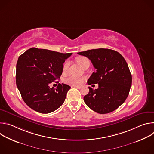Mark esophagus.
<instances>
[{
  "mask_svg": "<svg viewBox=\"0 0 154 154\" xmlns=\"http://www.w3.org/2000/svg\"><path fill=\"white\" fill-rule=\"evenodd\" d=\"M73 87L77 88V89H81L82 88V86H73Z\"/></svg>",
  "mask_w": 154,
  "mask_h": 154,
  "instance_id": "esophagus-1",
  "label": "esophagus"
}]
</instances>
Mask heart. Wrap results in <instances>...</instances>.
<instances>
[{"label": "heart", "mask_w": 154, "mask_h": 154, "mask_svg": "<svg viewBox=\"0 0 154 154\" xmlns=\"http://www.w3.org/2000/svg\"><path fill=\"white\" fill-rule=\"evenodd\" d=\"M76 61L82 67H83L84 65L87 62H89L88 58L85 57H79L77 58ZM69 64H70V62L69 61H66L64 63L63 66V72H66L68 70ZM83 80H84V77H76V76L71 75L65 79V82L72 86H80V85L82 84Z\"/></svg>", "instance_id": "heart-1"}]
</instances>
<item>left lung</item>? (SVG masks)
<instances>
[{"label": "left lung", "mask_w": 154, "mask_h": 154, "mask_svg": "<svg viewBox=\"0 0 154 154\" xmlns=\"http://www.w3.org/2000/svg\"><path fill=\"white\" fill-rule=\"evenodd\" d=\"M77 54L89 58L96 69L88 80V84L99 85L95 90L88 87L90 91L83 97L85 103L100 114L113 112L124 102L131 86V75L126 61L119 52L109 49Z\"/></svg>", "instance_id": "1"}]
</instances>
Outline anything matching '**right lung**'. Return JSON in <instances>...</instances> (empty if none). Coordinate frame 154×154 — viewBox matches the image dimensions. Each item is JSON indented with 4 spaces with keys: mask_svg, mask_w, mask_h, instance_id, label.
<instances>
[{
    "mask_svg": "<svg viewBox=\"0 0 154 154\" xmlns=\"http://www.w3.org/2000/svg\"><path fill=\"white\" fill-rule=\"evenodd\" d=\"M72 54L32 48L19 56L16 85L23 100L33 110L49 113L64 103L71 87L58 83L55 90L49 84L60 78L65 60Z\"/></svg>",
    "mask_w": 154,
    "mask_h": 154,
    "instance_id": "1",
    "label": "right lung"
}]
</instances>
